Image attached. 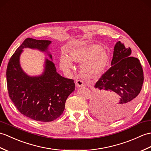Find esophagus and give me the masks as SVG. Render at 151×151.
<instances>
[{
  "mask_svg": "<svg viewBox=\"0 0 151 151\" xmlns=\"http://www.w3.org/2000/svg\"><path fill=\"white\" fill-rule=\"evenodd\" d=\"M75 84H76V86L77 87H83V86H84L83 82L82 80H77L76 81Z\"/></svg>",
  "mask_w": 151,
  "mask_h": 151,
  "instance_id": "obj_1",
  "label": "esophagus"
}]
</instances>
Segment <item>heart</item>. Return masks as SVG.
I'll return each instance as SVG.
<instances>
[{"mask_svg": "<svg viewBox=\"0 0 151 151\" xmlns=\"http://www.w3.org/2000/svg\"><path fill=\"white\" fill-rule=\"evenodd\" d=\"M72 61L82 62V71L90 75H97L106 67L108 55L99 45L90 44L78 47L70 52L69 57L62 56L60 58V65L64 71L73 68Z\"/></svg>", "mask_w": 151, "mask_h": 151, "instance_id": "obj_1", "label": "heart"}]
</instances>
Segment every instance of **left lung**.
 Segmentation results:
<instances>
[{"instance_id": "8db88e82", "label": "left lung", "mask_w": 151, "mask_h": 151, "mask_svg": "<svg viewBox=\"0 0 151 151\" xmlns=\"http://www.w3.org/2000/svg\"><path fill=\"white\" fill-rule=\"evenodd\" d=\"M131 55V48H125L124 44L118 41L114 47L111 67L94 86L92 106L106 120L124 117L138 101L143 72L139 60Z\"/></svg>"}]
</instances>
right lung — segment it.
<instances>
[{"label": "right lung", "instance_id": "right-lung-1", "mask_svg": "<svg viewBox=\"0 0 151 151\" xmlns=\"http://www.w3.org/2000/svg\"><path fill=\"white\" fill-rule=\"evenodd\" d=\"M50 40L27 38L17 48L10 58L6 70L9 96L21 114L39 122L53 121L62 114L65 101L75 90L74 80L60 75L52 60L45 59L42 75L29 76L20 64V57L24 48L46 52Z\"/></svg>", "mask_w": 151, "mask_h": 151}]
</instances>
